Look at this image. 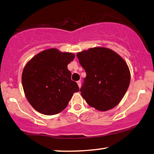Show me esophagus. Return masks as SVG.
Returning <instances> with one entry per match:
<instances>
[{"label":"esophagus","mask_w":154,"mask_h":154,"mask_svg":"<svg viewBox=\"0 0 154 154\" xmlns=\"http://www.w3.org/2000/svg\"><path fill=\"white\" fill-rule=\"evenodd\" d=\"M77 83L78 86H79V88H81V82H80V81H78V82H77Z\"/></svg>","instance_id":"34e87169"}]
</instances>
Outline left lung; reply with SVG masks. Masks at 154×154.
Returning <instances> with one entry per match:
<instances>
[{
    "label": "left lung",
    "instance_id": "8db88e82",
    "mask_svg": "<svg viewBox=\"0 0 154 154\" xmlns=\"http://www.w3.org/2000/svg\"><path fill=\"white\" fill-rule=\"evenodd\" d=\"M77 58L86 77L80 91L87 104L98 111L116 106L128 88V66L118 53L109 48L95 47L78 52Z\"/></svg>",
    "mask_w": 154,
    "mask_h": 154
}]
</instances>
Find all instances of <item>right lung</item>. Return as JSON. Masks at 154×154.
I'll return each instance as SVG.
<instances>
[{"label":"right lung","mask_w":154,"mask_h":154,"mask_svg":"<svg viewBox=\"0 0 154 154\" xmlns=\"http://www.w3.org/2000/svg\"><path fill=\"white\" fill-rule=\"evenodd\" d=\"M75 54L50 48L33 57L25 66L22 85L29 104L39 113L52 116L66 109L73 93L79 91L71 80L68 64Z\"/></svg>","instance_id":"obj_1"}]
</instances>
